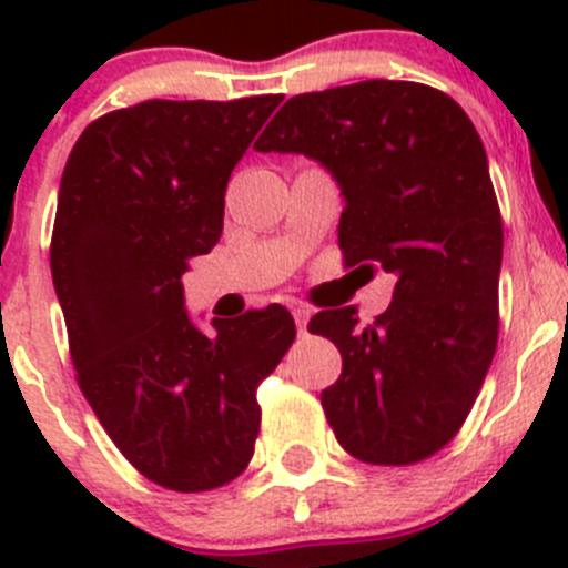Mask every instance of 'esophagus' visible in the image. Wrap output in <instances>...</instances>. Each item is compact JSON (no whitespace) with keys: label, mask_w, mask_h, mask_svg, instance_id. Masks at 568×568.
Returning <instances> with one entry per match:
<instances>
[{"label":"esophagus","mask_w":568,"mask_h":568,"mask_svg":"<svg viewBox=\"0 0 568 568\" xmlns=\"http://www.w3.org/2000/svg\"><path fill=\"white\" fill-rule=\"evenodd\" d=\"M293 318L295 324H298V333H304L307 329V321H310V307H304V304H293Z\"/></svg>","instance_id":"1"}]
</instances>
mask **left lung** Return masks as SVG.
Returning a JSON list of instances; mask_svg holds the SVG:
<instances>
[{
    "instance_id": "left-lung-1",
    "label": "left lung",
    "mask_w": 568,
    "mask_h": 568,
    "mask_svg": "<svg viewBox=\"0 0 568 568\" xmlns=\"http://www.w3.org/2000/svg\"><path fill=\"white\" fill-rule=\"evenodd\" d=\"M255 150L324 164L344 195V264L395 273L373 324L353 307L310 321L344 361L321 393L335 438L364 464L429 458L464 426L498 346L504 222L478 130L444 90L369 79L293 97Z\"/></svg>"
}]
</instances>
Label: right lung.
Masks as SVG:
<instances>
[{
  "label": "right lung",
  "instance_id": "add662e5",
  "mask_svg": "<svg viewBox=\"0 0 568 568\" xmlns=\"http://www.w3.org/2000/svg\"><path fill=\"white\" fill-rule=\"evenodd\" d=\"M150 99L90 122L59 184L50 273L84 398L119 453L173 491L247 469L255 389L295 341L281 304L193 327L182 275L215 247L224 190L281 104Z\"/></svg>",
  "mask_w": 568,
  "mask_h": 568
}]
</instances>
